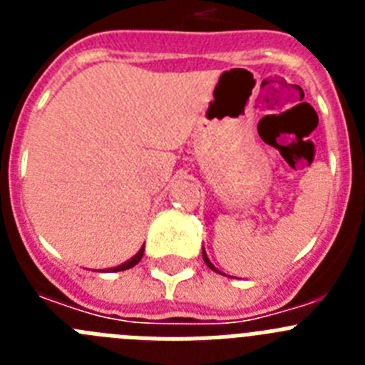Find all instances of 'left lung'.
<instances>
[{"mask_svg": "<svg viewBox=\"0 0 365 365\" xmlns=\"http://www.w3.org/2000/svg\"><path fill=\"white\" fill-rule=\"evenodd\" d=\"M202 257H205V263H206V265H208V267H210V269H212V270H215V272H219V270H217V269H215V267H214V265H212V263H210V261H208V257H206V254H205V250H202Z\"/></svg>", "mask_w": 365, "mask_h": 365, "instance_id": "left-lung-1", "label": "left lung"}]
</instances>
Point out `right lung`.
I'll return each instance as SVG.
<instances>
[{"label": "right lung", "instance_id": "1", "mask_svg": "<svg viewBox=\"0 0 365 365\" xmlns=\"http://www.w3.org/2000/svg\"><path fill=\"white\" fill-rule=\"evenodd\" d=\"M143 256H144V247L140 248V250H138L137 256H133L130 261H125V263H122V265L115 267V269H111V270H109V272H118V270H128V269H131V267H135V265H137V263H138V261L143 259Z\"/></svg>", "mask_w": 365, "mask_h": 365}]
</instances>
